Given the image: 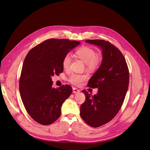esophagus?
<instances>
[{"label":"esophagus","mask_w":150,"mask_h":150,"mask_svg":"<svg viewBox=\"0 0 150 150\" xmlns=\"http://www.w3.org/2000/svg\"><path fill=\"white\" fill-rule=\"evenodd\" d=\"M80 92V90L76 88H73V92L74 93H79Z\"/></svg>","instance_id":"esophagus-1"}]
</instances>
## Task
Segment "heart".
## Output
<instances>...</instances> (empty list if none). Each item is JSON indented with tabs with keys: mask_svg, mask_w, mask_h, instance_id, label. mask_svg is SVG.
I'll list each match as a JSON object with an SVG mask.
<instances>
[{
	"mask_svg": "<svg viewBox=\"0 0 150 150\" xmlns=\"http://www.w3.org/2000/svg\"><path fill=\"white\" fill-rule=\"evenodd\" d=\"M76 56L86 64V68L89 70H95L98 69L102 62V57L99 54H96L95 50L92 47L83 46L76 52ZM71 61V56L70 54H66L62 60V66L64 70L69 69ZM86 74H73L70 76L69 81L74 85H79L87 79Z\"/></svg>",
	"mask_w": 150,
	"mask_h": 150,
	"instance_id": "heart-1",
	"label": "heart"
}]
</instances>
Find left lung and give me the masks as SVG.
Wrapping results in <instances>:
<instances>
[{
  "label": "left lung",
  "mask_w": 150,
  "mask_h": 150,
  "mask_svg": "<svg viewBox=\"0 0 150 150\" xmlns=\"http://www.w3.org/2000/svg\"><path fill=\"white\" fill-rule=\"evenodd\" d=\"M102 50V61L88 81L89 87L98 89L93 96L86 91V101L80 107V115L92 127H100L110 121L118 113L125 98L129 74L125 59L112 44L103 40H86Z\"/></svg>",
  "instance_id": "obj_1"
}]
</instances>
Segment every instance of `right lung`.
Here are the masks:
<instances>
[{"mask_svg": "<svg viewBox=\"0 0 150 150\" xmlns=\"http://www.w3.org/2000/svg\"><path fill=\"white\" fill-rule=\"evenodd\" d=\"M80 42L51 39L33 48L22 67L19 89L23 104L37 122L47 125L61 115V107L72 92L69 85L52 88L51 77L63 72L64 56Z\"/></svg>", "mask_w": 150, "mask_h": 150, "instance_id": "add662e5", "label": "right lung"}]
</instances>
